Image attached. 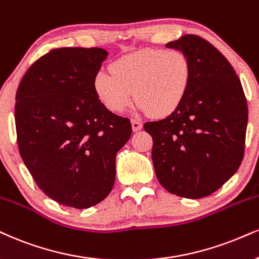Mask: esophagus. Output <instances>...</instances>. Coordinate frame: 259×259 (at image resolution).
<instances>
[{"mask_svg":"<svg viewBox=\"0 0 259 259\" xmlns=\"http://www.w3.org/2000/svg\"><path fill=\"white\" fill-rule=\"evenodd\" d=\"M142 127H143L142 121H139L137 119L132 120V128H133V131H135V132H138V131L142 130Z\"/></svg>","mask_w":259,"mask_h":259,"instance_id":"1","label":"esophagus"}]
</instances>
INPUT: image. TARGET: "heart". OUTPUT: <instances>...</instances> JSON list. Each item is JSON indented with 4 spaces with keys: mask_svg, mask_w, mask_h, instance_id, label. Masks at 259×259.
Segmentation results:
<instances>
[{
    "mask_svg": "<svg viewBox=\"0 0 259 259\" xmlns=\"http://www.w3.org/2000/svg\"><path fill=\"white\" fill-rule=\"evenodd\" d=\"M192 78V67L180 50L145 49L123 56L111 65V73L95 76L96 95L108 109L122 113L133 94L140 110L165 116L180 105Z\"/></svg>",
    "mask_w": 259,
    "mask_h": 259,
    "instance_id": "heart-1",
    "label": "heart"
}]
</instances>
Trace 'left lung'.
I'll return each mask as SVG.
<instances>
[{
  "instance_id": "1",
  "label": "left lung",
  "mask_w": 259,
  "mask_h": 259,
  "mask_svg": "<svg viewBox=\"0 0 259 259\" xmlns=\"http://www.w3.org/2000/svg\"><path fill=\"white\" fill-rule=\"evenodd\" d=\"M167 48L186 54L192 67L180 105L163 120L146 122L159 184L179 197L198 199L227 183L245 152L247 102L239 76L212 44L185 34Z\"/></svg>"
}]
</instances>
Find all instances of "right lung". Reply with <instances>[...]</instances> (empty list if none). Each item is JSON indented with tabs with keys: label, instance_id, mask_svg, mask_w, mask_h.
<instances>
[{
	"label": "right lung",
	"instance_id": "right-lung-1",
	"mask_svg": "<svg viewBox=\"0 0 259 259\" xmlns=\"http://www.w3.org/2000/svg\"><path fill=\"white\" fill-rule=\"evenodd\" d=\"M107 55L101 48L54 49L27 69L15 96L22 161L48 197L75 209L110 193L116 154L132 133L130 120L96 95L95 76Z\"/></svg>",
	"mask_w": 259,
	"mask_h": 259
}]
</instances>
